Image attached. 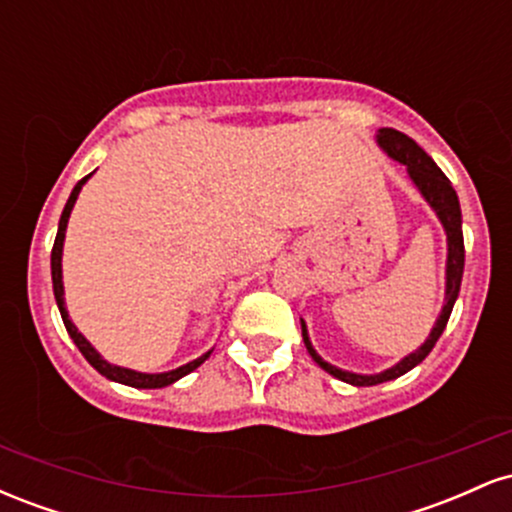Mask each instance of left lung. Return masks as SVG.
I'll list each match as a JSON object with an SVG mask.
<instances>
[{
  "instance_id": "1",
  "label": "left lung",
  "mask_w": 512,
  "mask_h": 512,
  "mask_svg": "<svg viewBox=\"0 0 512 512\" xmlns=\"http://www.w3.org/2000/svg\"><path fill=\"white\" fill-rule=\"evenodd\" d=\"M378 144L390 154L395 161L404 163L409 170L411 180L416 182V187L421 190V195L426 197V202L436 209L438 219L443 221L445 233H448V291H445V305H443V313H440L436 327H433L431 337L426 339V344L421 349H416L414 354H409L404 361H399L395 368L385 370V373L378 375H356V373H346V370H339L330 366L327 361H322L317 356V351L310 344L308 332L303 327V342L308 354L313 356V361L320 366L322 370L334 375V378L344 380L349 385H358V387H370V385H380L387 383V380H395L399 375H404L407 370H411L414 366H419L424 358L431 354V349L436 346V342L443 334L445 325H448L450 313H452V305L457 301V293H460V284H462V272H464V238H462V211H460V202H457V192L452 190L450 180L445 178V173L440 170L433 158L421 149L414 139L407 137L404 132H397L392 127H383L378 134Z\"/></svg>"
}]
</instances>
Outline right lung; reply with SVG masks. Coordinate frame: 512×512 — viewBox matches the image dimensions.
<instances>
[{"instance_id": "1", "label": "right lung", "mask_w": 512, "mask_h": 512, "mask_svg": "<svg viewBox=\"0 0 512 512\" xmlns=\"http://www.w3.org/2000/svg\"><path fill=\"white\" fill-rule=\"evenodd\" d=\"M91 178V175H86V178H81L79 182L74 185L72 195H69L67 204H64V211H62V219H60V228H57V238H55V245H52V255H50V264H52V289H55V298H57V305H60V315L64 320V327H67L69 337L74 339V344L79 346V351L84 354V358L88 363H91L93 368L98 370V373L105 375V378L115 380V383H122V385H129V387H144V390H156V387H166L170 383H175V380H180L182 375L192 373L197 366H202L204 361L211 356L204 354L202 358H197V361L187 363V366H180L175 370H170V373H156V375H149V373H137V370H129V368H120V366H110L108 361H103L101 354H98L96 349H93L91 344L86 342L84 334L76 332V327L72 325V320H69L67 315V308H64V289H62V243H64V231H67V221H69V214H72V207L76 202V197H79V190L81 185Z\"/></svg>"}]
</instances>
